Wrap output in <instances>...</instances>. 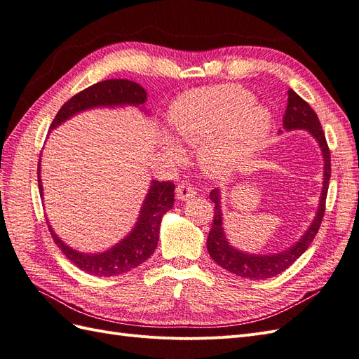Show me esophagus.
I'll return each mask as SVG.
<instances>
[{
	"mask_svg": "<svg viewBox=\"0 0 359 359\" xmlns=\"http://www.w3.org/2000/svg\"><path fill=\"white\" fill-rule=\"evenodd\" d=\"M196 196V189H194L193 186H190L189 182H181L178 184L177 187V198L180 201H189L191 198Z\"/></svg>",
	"mask_w": 359,
	"mask_h": 359,
	"instance_id": "obj_1",
	"label": "esophagus"
}]
</instances>
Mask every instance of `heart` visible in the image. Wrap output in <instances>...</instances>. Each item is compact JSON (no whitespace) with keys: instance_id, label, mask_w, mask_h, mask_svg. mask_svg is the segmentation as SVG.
<instances>
[{"instance_id":"heart-1","label":"heart","mask_w":359,"mask_h":359,"mask_svg":"<svg viewBox=\"0 0 359 359\" xmlns=\"http://www.w3.org/2000/svg\"><path fill=\"white\" fill-rule=\"evenodd\" d=\"M238 85L194 88L178 95L170 106L173 135L181 142L199 147L202 169L212 177L229 175L262 148L273 126L268 107ZM166 153L180 156L170 137L163 140Z\"/></svg>"}]
</instances>
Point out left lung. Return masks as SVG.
Wrapping results in <instances>:
<instances>
[{"label": "left lung", "instance_id": "left-lung-1", "mask_svg": "<svg viewBox=\"0 0 359 359\" xmlns=\"http://www.w3.org/2000/svg\"><path fill=\"white\" fill-rule=\"evenodd\" d=\"M287 95V107L283 116L285 130L286 132H290V130H307V132L318 140L323 156V182L319 199V208L316 215H314L311 224L309 226V229L304 232V235L295 244L286 248L285 252H278L273 255H252L232 247L229 241H227L223 229V212L220 206L222 194L219 189L211 190L210 199L214 202V220L208 240H206L208 253L212 257V260H215L222 268L243 278L266 280L283 273L285 269H287L309 248V245L311 244L314 236H316L319 231L325 214V201H327L331 177V156L327 139H325V133L322 130L319 118L316 112L311 109L310 104L306 100H302L293 90H289Z\"/></svg>", "mask_w": 359, "mask_h": 359}]
</instances>
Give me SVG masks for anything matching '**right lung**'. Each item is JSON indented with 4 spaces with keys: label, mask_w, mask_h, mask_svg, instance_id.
Masks as SVG:
<instances>
[{
    "label": "right lung",
    "mask_w": 359,
    "mask_h": 359,
    "mask_svg": "<svg viewBox=\"0 0 359 359\" xmlns=\"http://www.w3.org/2000/svg\"><path fill=\"white\" fill-rule=\"evenodd\" d=\"M147 91L139 83L127 79H107L97 82L93 86L73 95L69 102L62 104L57 116L53 118L50 130L67 121L73 115L94 109V107H118V106H139L145 111ZM148 114V112H147ZM50 133V132H49ZM39 190L43 198V187L40 180L39 163ZM175 186L170 181H151L142 208L139 211L135 227L121 241L103 253H81L64 244L60 236L53 232L48 222L49 232L53 241L61 248L70 262L82 271L99 277H114L124 274L127 271L144 264L154 253L158 243L161 217L173 206Z\"/></svg>",
    "instance_id": "obj_1"
}]
</instances>
